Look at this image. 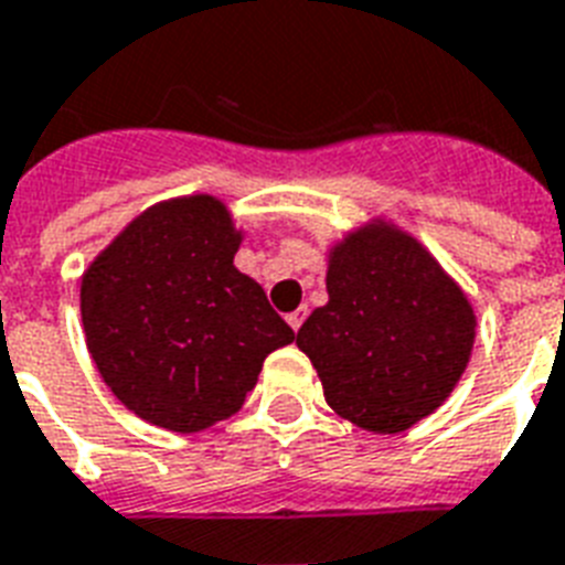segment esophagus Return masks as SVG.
I'll list each match as a JSON object with an SVG mask.
<instances>
[{"mask_svg": "<svg viewBox=\"0 0 565 565\" xmlns=\"http://www.w3.org/2000/svg\"><path fill=\"white\" fill-rule=\"evenodd\" d=\"M305 317H308V310H305V308L292 310V313H287V326H290L292 331H299L301 322H305Z\"/></svg>", "mask_w": 565, "mask_h": 565, "instance_id": "1", "label": "esophagus"}]
</instances>
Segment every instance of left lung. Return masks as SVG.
<instances>
[{
  "mask_svg": "<svg viewBox=\"0 0 565 565\" xmlns=\"http://www.w3.org/2000/svg\"><path fill=\"white\" fill-rule=\"evenodd\" d=\"M328 301L305 319L328 407L372 434H402L455 393L478 317L466 290L419 239L384 216L326 252Z\"/></svg>",
  "mask_w": 565,
  "mask_h": 565,
  "instance_id": "obj_1",
  "label": "left lung"
}]
</instances>
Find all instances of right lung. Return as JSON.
Segmentation results:
<instances>
[{
  "label": "right lung",
  "instance_id": "obj_1",
  "mask_svg": "<svg viewBox=\"0 0 565 565\" xmlns=\"http://www.w3.org/2000/svg\"><path fill=\"white\" fill-rule=\"evenodd\" d=\"M243 237L222 199L179 195L137 213L84 269L87 352L140 419L175 434L228 419L296 340L234 266Z\"/></svg>",
  "mask_w": 565,
  "mask_h": 565
}]
</instances>
